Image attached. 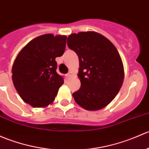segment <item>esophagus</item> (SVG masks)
Listing matches in <instances>:
<instances>
[{
	"mask_svg": "<svg viewBox=\"0 0 149 149\" xmlns=\"http://www.w3.org/2000/svg\"><path fill=\"white\" fill-rule=\"evenodd\" d=\"M72 76H73V72H72V71H69L68 73H67V75H66L67 78H70Z\"/></svg>",
	"mask_w": 149,
	"mask_h": 149,
	"instance_id": "obj_1",
	"label": "esophagus"
}]
</instances>
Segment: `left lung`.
<instances>
[{
  "label": "left lung",
  "mask_w": 149,
  "mask_h": 149,
  "mask_svg": "<svg viewBox=\"0 0 149 149\" xmlns=\"http://www.w3.org/2000/svg\"><path fill=\"white\" fill-rule=\"evenodd\" d=\"M67 44L79 59L81 88L73 93L75 101L88 111L103 109L116 96L124 79L118 51L109 39L93 31L70 34Z\"/></svg>",
  "instance_id": "8db88e82"
}]
</instances>
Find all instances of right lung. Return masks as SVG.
Instances as JSON below:
<instances>
[{"label":"right lung","instance_id":"add662e5","mask_svg":"<svg viewBox=\"0 0 149 149\" xmlns=\"http://www.w3.org/2000/svg\"><path fill=\"white\" fill-rule=\"evenodd\" d=\"M66 39L65 36H40L31 40L14 61L13 85L22 99L33 107L52 103L63 84L56 72V58L63 54Z\"/></svg>","mask_w":149,"mask_h":149}]
</instances>
